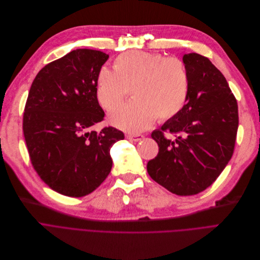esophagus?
I'll return each instance as SVG.
<instances>
[{
	"label": "esophagus",
	"mask_w": 260,
	"mask_h": 260,
	"mask_svg": "<svg viewBox=\"0 0 260 260\" xmlns=\"http://www.w3.org/2000/svg\"><path fill=\"white\" fill-rule=\"evenodd\" d=\"M127 139L132 142H139L144 139L142 134H127Z\"/></svg>",
	"instance_id": "34e87169"
}]
</instances>
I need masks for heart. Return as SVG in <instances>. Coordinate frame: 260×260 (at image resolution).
<instances>
[{"mask_svg":"<svg viewBox=\"0 0 260 260\" xmlns=\"http://www.w3.org/2000/svg\"><path fill=\"white\" fill-rule=\"evenodd\" d=\"M131 89L134 101L109 114L111 125L135 133L150 127L156 117L177 116L187 102L189 76L184 61L157 53L130 51L116 57L113 70L100 69L96 96L103 108L111 110L122 103Z\"/></svg>","mask_w":260,"mask_h":260,"instance_id":"obj_1","label":"heart"}]
</instances>
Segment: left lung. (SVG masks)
<instances>
[{
	"label": "left lung",
	"instance_id": "1",
	"mask_svg": "<svg viewBox=\"0 0 260 260\" xmlns=\"http://www.w3.org/2000/svg\"><path fill=\"white\" fill-rule=\"evenodd\" d=\"M189 76L187 102L151 138L157 155L147 164L149 176L178 196L197 194L216 181L233 155L238 106L222 73L199 54L183 55ZM176 134L171 141L162 134Z\"/></svg>",
	"mask_w": 260,
	"mask_h": 260
}]
</instances>
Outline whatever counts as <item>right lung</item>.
Wrapping results in <instances>:
<instances>
[{
	"mask_svg": "<svg viewBox=\"0 0 260 260\" xmlns=\"http://www.w3.org/2000/svg\"><path fill=\"white\" fill-rule=\"evenodd\" d=\"M108 58L78 48L46 64L31 83L24 138L37 174L61 194L79 198L94 191L112 168L111 147L125 138L113 127L90 131L105 116L96 76Z\"/></svg>",
	"mask_w": 260,
	"mask_h": 260,
	"instance_id": "1",
	"label": "right lung"
}]
</instances>
